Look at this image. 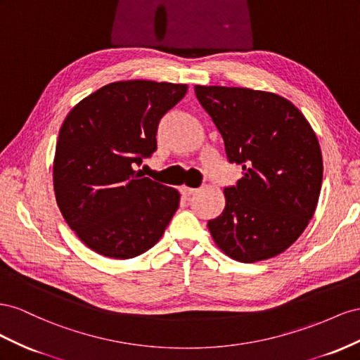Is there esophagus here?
Returning <instances> with one entry per match:
<instances>
[{"label": "esophagus", "instance_id": "obj_1", "mask_svg": "<svg viewBox=\"0 0 360 360\" xmlns=\"http://www.w3.org/2000/svg\"><path fill=\"white\" fill-rule=\"evenodd\" d=\"M181 193H182V196L190 198V196H193V194H196L198 190H196V188H190V187H187V186H182V187H181Z\"/></svg>", "mask_w": 360, "mask_h": 360}]
</instances>
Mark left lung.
Wrapping results in <instances>:
<instances>
[{"label": "left lung", "mask_w": 360, "mask_h": 360, "mask_svg": "<svg viewBox=\"0 0 360 360\" xmlns=\"http://www.w3.org/2000/svg\"><path fill=\"white\" fill-rule=\"evenodd\" d=\"M231 162L243 167L224 188V210L208 221L217 248L240 262L281 255L300 237L315 212L323 155L315 131L291 101L271 91L196 86Z\"/></svg>", "instance_id": "obj_1"}]
</instances>
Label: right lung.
Returning a JSON list of instances; mask_svg holds the SVG:
<instances>
[{"label":"right lung","mask_w":360,"mask_h":360,"mask_svg":"<svg viewBox=\"0 0 360 360\" xmlns=\"http://www.w3.org/2000/svg\"><path fill=\"white\" fill-rule=\"evenodd\" d=\"M187 89L116 81L69 111L56 146L54 193L68 226L89 249L131 259L162 237L181 194L134 167L157 150L158 123Z\"/></svg>","instance_id":"1"}]
</instances>
